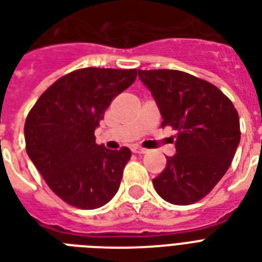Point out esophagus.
I'll use <instances>...</instances> for the list:
<instances>
[{"mask_svg": "<svg viewBox=\"0 0 262 262\" xmlns=\"http://www.w3.org/2000/svg\"><path fill=\"white\" fill-rule=\"evenodd\" d=\"M131 151L135 154H145L147 150L143 149V147H141V146H138V145H134L131 146Z\"/></svg>", "mask_w": 262, "mask_h": 262, "instance_id": "1", "label": "esophagus"}]
</instances>
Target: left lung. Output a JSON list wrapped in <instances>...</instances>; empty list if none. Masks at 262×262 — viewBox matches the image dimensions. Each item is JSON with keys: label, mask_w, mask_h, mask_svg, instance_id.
Returning <instances> with one entry per match:
<instances>
[{"label": "left lung", "mask_w": 262, "mask_h": 262, "mask_svg": "<svg viewBox=\"0 0 262 262\" xmlns=\"http://www.w3.org/2000/svg\"><path fill=\"white\" fill-rule=\"evenodd\" d=\"M163 116L178 131L176 154L153 179L156 191L175 205L194 204L219 183L241 141L239 116L212 83L175 70H138Z\"/></svg>", "instance_id": "obj_1"}]
</instances>
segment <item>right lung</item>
<instances>
[{
  "instance_id": "right-lung-1",
  "label": "right lung",
  "mask_w": 262,
  "mask_h": 262,
  "mask_svg": "<svg viewBox=\"0 0 262 262\" xmlns=\"http://www.w3.org/2000/svg\"><path fill=\"white\" fill-rule=\"evenodd\" d=\"M137 70L83 68L54 82L28 113L26 150L52 191L80 209L101 208L120 187L131 150L95 143V128Z\"/></svg>"
}]
</instances>
